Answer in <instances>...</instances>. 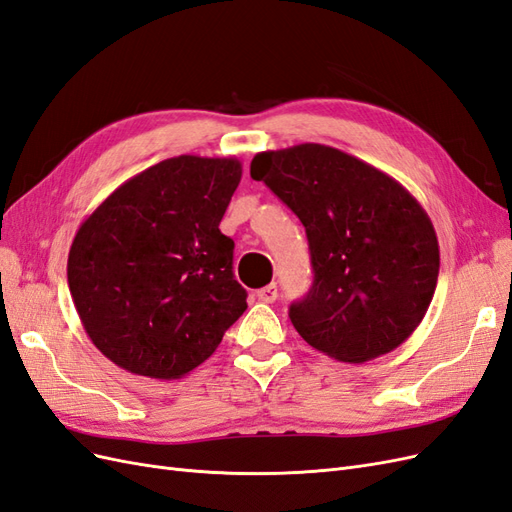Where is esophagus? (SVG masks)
Listing matches in <instances>:
<instances>
[{
  "label": "esophagus",
  "mask_w": 512,
  "mask_h": 512,
  "mask_svg": "<svg viewBox=\"0 0 512 512\" xmlns=\"http://www.w3.org/2000/svg\"><path fill=\"white\" fill-rule=\"evenodd\" d=\"M277 284L273 282V284H269V286H265V288H260L258 292H256V297H258V301H262V303H273L275 299H277Z\"/></svg>",
  "instance_id": "esophagus-1"
}]
</instances>
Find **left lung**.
Masks as SVG:
<instances>
[{
  "label": "left lung",
  "mask_w": 512,
  "mask_h": 512,
  "mask_svg": "<svg viewBox=\"0 0 512 512\" xmlns=\"http://www.w3.org/2000/svg\"><path fill=\"white\" fill-rule=\"evenodd\" d=\"M250 175L307 232L314 284L290 305L305 342L344 363L404 344L440 273L438 237L421 203L376 166L318 143L256 153Z\"/></svg>",
  "instance_id": "8db88e82"
}]
</instances>
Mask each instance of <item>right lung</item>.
Returning a JSON list of instances; mask_svg holds the SVG:
<instances>
[{"label":"right lung","mask_w":512,"mask_h":512,"mask_svg":"<svg viewBox=\"0 0 512 512\" xmlns=\"http://www.w3.org/2000/svg\"><path fill=\"white\" fill-rule=\"evenodd\" d=\"M237 158L177 156L121 183L76 230L68 286L94 346L121 369L175 380L247 309L220 222Z\"/></svg>","instance_id":"right-lung-1"}]
</instances>
